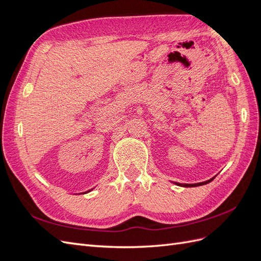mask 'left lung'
Masks as SVG:
<instances>
[{
	"label": "left lung",
	"instance_id": "1",
	"mask_svg": "<svg viewBox=\"0 0 261 261\" xmlns=\"http://www.w3.org/2000/svg\"><path fill=\"white\" fill-rule=\"evenodd\" d=\"M213 179H215V177H212V178H210V179H208V180H206V181H202V183H197V184H179V183H174V184H176V185H178V186H183V187H196V186H200V185L208 184V183H210V181L213 180Z\"/></svg>",
	"mask_w": 261,
	"mask_h": 261
}]
</instances>
